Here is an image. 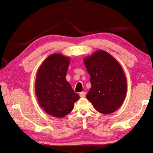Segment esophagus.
Segmentation results:
<instances>
[{
  "label": "esophagus",
  "instance_id": "34e87169",
  "mask_svg": "<svg viewBox=\"0 0 153 153\" xmlns=\"http://www.w3.org/2000/svg\"><path fill=\"white\" fill-rule=\"evenodd\" d=\"M79 96H80L81 97H82V98L85 97L86 96V92H85V91H82V92H81V93H79Z\"/></svg>",
  "mask_w": 153,
  "mask_h": 153
}]
</instances>
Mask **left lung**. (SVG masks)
Masks as SVG:
<instances>
[{"instance_id": "obj_1", "label": "left lung", "mask_w": 153, "mask_h": 153, "mask_svg": "<svg viewBox=\"0 0 153 153\" xmlns=\"http://www.w3.org/2000/svg\"><path fill=\"white\" fill-rule=\"evenodd\" d=\"M83 61L91 85L87 99L102 114L114 112L124 102L127 91L126 79L121 65L103 50L96 51Z\"/></svg>"}]
</instances>
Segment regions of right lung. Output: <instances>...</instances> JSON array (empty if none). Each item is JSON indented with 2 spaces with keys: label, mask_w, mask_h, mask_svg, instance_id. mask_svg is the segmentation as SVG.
<instances>
[{
  "label": "right lung",
  "mask_w": 153,
  "mask_h": 153,
  "mask_svg": "<svg viewBox=\"0 0 153 153\" xmlns=\"http://www.w3.org/2000/svg\"><path fill=\"white\" fill-rule=\"evenodd\" d=\"M70 58L53 54L44 60L37 72L36 94L39 105L49 115L61 118L72 111L79 96L74 91L66 74Z\"/></svg>",
  "instance_id": "obj_1"
}]
</instances>
